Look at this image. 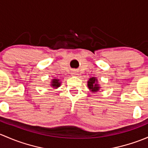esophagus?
Returning a JSON list of instances; mask_svg holds the SVG:
<instances>
[{"mask_svg": "<svg viewBox=\"0 0 148 148\" xmlns=\"http://www.w3.org/2000/svg\"><path fill=\"white\" fill-rule=\"evenodd\" d=\"M72 75L74 76H76V75H77V73L75 72V71H73V72L72 73Z\"/></svg>", "mask_w": 148, "mask_h": 148, "instance_id": "esophagus-1", "label": "esophagus"}]
</instances>
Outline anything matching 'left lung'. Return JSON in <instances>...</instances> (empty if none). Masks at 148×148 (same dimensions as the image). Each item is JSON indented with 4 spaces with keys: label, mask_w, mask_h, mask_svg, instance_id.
<instances>
[{
    "label": "left lung",
    "mask_w": 148,
    "mask_h": 148,
    "mask_svg": "<svg viewBox=\"0 0 148 148\" xmlns=\"http://www.w3.org/2000/svg\"><path fill=\"white\" fill-rule=\"evenodd\" d=\"M88 87L92 92H97L100 90V87L97 83V80L96 77H91L88 81Z\"/></svg>",
    "instance_id": "8db88e82"
}]
</instances>
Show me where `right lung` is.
<instances>
[{
    "instance_id": "1",
    "label": "right lung",
    "mask_w": 148,
    "mask_h": 148,
    "mask_svg": "<svg viewBox=\"0 0 148 148\" xmlns=\"http://www.w3.org/2000/svg\"><path fill=\"white\" fill-rule=\"evenodd\" d=\"M60 83L61 82L60 81V80L59 79H53L51 81V85L52 87H53V88H58V87L60 86Z\"/></svg>"
}]
</instances>
